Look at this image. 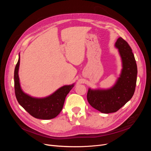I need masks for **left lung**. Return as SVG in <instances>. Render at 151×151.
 <instances>
[{
  "label": "left lung",
  "mask_w": 151,
  "mask_h": 151,
  "mask_svg": "<svg viewBox=\"0 0 151 151\" xmlns=\"http://www.w3.org/2000/svg\"><path fill=\"white\" fill-rule=\"evenodd\" d=\"M122 60L120 76L111 88L107 89L89 88L87 99L89 104L102 113L116 112L133 97L135 90L137 65L130 46L119 37L115 43Z\"/></svg>",
  "instance_id": "left-lung-1"
}]
</instances>
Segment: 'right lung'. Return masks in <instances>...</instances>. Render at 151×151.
Returning a JSON list of instances; mask_svg holds the SVG:
<instances>
[{
    "mask_svg": "<svg viewBox=\"0 0 151 151\" xmlns=\"http://www.w3.org/2000/svg\"><path fill=\"white\" fill-rule=\"evenodd\" d=\"M20 54L14 72L15 96L19 105L31 116L40 119L47 120L56 117L62 111L65 97L75 84L59 88L50 96L43 98L33 97L22 90L18 75Z\"/></svg>",
    "mask_w": 151,
    "mask_h": 151,
    "instance_id": "1",
    "label": "right lung"
}]
</instances>
